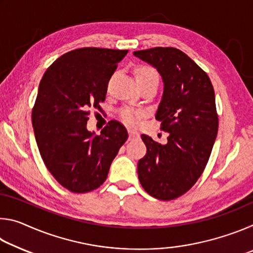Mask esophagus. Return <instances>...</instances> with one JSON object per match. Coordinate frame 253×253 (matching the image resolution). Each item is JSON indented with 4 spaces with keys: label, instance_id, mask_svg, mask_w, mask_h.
<instances>
[{
    "label": "esophagus",
    "instance_id": "1",
    "mask_svg": "<svg viewBox=\"0 0 253 253\" xmlns=\"http://www.w3.org/2000/svg\"><path fill=\"white\" fill-rule=\"evenodd\" d=\"M128 135H129V139H134L136 137L139 136L138 132H137L135 129H131V128L128 129Z\"/></svg>",
    "mask_w": 253,
    "mask_h": 253
}]
</instances>
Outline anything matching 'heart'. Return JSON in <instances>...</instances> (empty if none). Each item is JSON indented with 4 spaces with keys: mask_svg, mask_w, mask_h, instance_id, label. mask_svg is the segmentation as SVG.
Masks as SVG:
<instances>
[{
    "mask_svg": "<svg viewBox=\"0 0 253 253\" xmlns=\"http://www.w3.org/2000/svg\"><path fill=\"white\" fill-rule=\"evenodd\" d=\"M154 69L152 68H148V67H143V68H139L138 70L136 71V75H144V74H154ZM123 119L128 124H135L137 118H138L139 114L136 113V111H132V110H126L123 113Z\"/></svg>",
    "mask_w": 253,
    "mask_h": 253,
    "instance_id": "heart-1",
    "label": "heart"
}]
</instances>
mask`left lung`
Returning <instances> with one entry per match:
<instances>
[{"mask_svg":"<svg viewBox=\"0 0 253 253\" xmlns=\"http://www.w3.org/2000/svg\"><path fill=\"white\" fill-rule=\"evenodd\" d=\"M134 55L162 77L155 118L169 132L166 144L142 135L147 152L138 161V178L153 198L174 200L194 185L211 155L219 127L214 89L209 76L181 50L157 46Z\"/></svg>","mask_w":253,"mask_h":253,"instance_id":"obj_1","label":"left lung"}]
</instances>
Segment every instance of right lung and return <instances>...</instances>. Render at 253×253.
Returning a JSON list of instances; mask_svg holds the SVG:
<instances>
[{"label": "right lung", "mask_w": 253, "mask_h": 253, "mask_svg": "<svg viewBox=\"0 0 253 253\" xmlns=\"http://www.w3.org/2000/svg\"><path fill=\"white\" fill-rule=\"evenodd\" d=\"M128 50L81 48L58 58L42 77L32 126L46 169L63 187L85 193L106 181L111 162L128 138L110 121L100 135L87 129L89 108H100L110 77Z\"/></svg>", "instance_id": "add662e5"}]
</instances>
